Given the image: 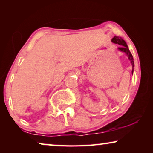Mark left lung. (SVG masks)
Wrapping results in <instances>:
<instances>
[{
    "mask_svg": "<svg viewBox=\"0 0 153 153\" xmlns=\"http://www.w3.org/2000/svg\"><path fill=\"white\" fill-rule=\"evenodd\" d=\"M111 42H113L115 44H118L119 45H120V47H119L118 49L120 51L123 52V53H126V55L128 56V59L129 61L131 62V65H132V70H131V74H133L134 72V59H133V56L131 55V53L129 51L128 46L127 45L126 42H125V40L122 39V38L119 37V36H114V37L112 38L111 40Z\"/></svg>",
    "mask_w": 153,
    "mask_h": 153,
    "instance_id": "8db88e82",
    "label": "left lung"
}]
</instances>
